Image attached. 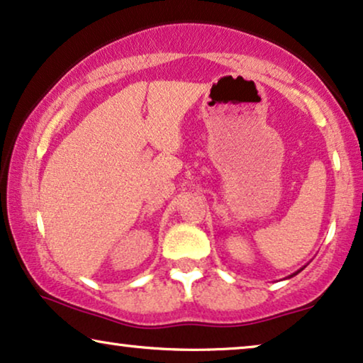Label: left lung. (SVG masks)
Listing matches in <instances>:
<instances>
[{"label":"left lung","instance_id":"8db88e82","mask_svg":"<svg viewBox=\"0 0 363 363\" xmlns=\"http://www.w3.org/2000/svg\"><path fill=\"white\" fill-rule=\"evenodd\" d=\"M301 269H303V268H301ZM301 269H298V272H296V273H293V274H291V277H294V274H298V273L301 272ZM291 277H289V278H291Z\"/></svg>","mask_w":363,"mask_h":363}]
</instances>
